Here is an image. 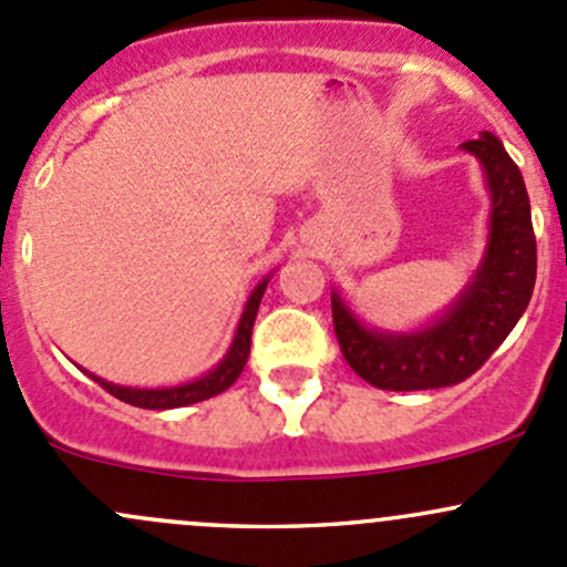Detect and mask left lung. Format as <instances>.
Segmentation results:
<instances>
[{"label":"left lung","instance_id":"1","mask_svg":"<svg viewBox=\"0 0 567 567\" xmlns=\"http://www.w3.org/2000/svg\"><path fill=\"white\" fill-rule=\"evenodd\" d=\"M484 171L488 193L486 247L467 285L443 312L408 331L369 326L342 290L331 288L333 331L359 378L385 391L456 385L499 344L527 309L535 288V234L522 171L494 133L462 143Z\"/></svg>","mask_w":567,"mask_h":567}]
</instances>
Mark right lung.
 <instances>
[{
	"instance_id": "add662e5",
	"label": "right lung",
	"mask_w": 567,
	"mask_h": 567,
	"mask_svg": "<svg viewBox=\"0 0 567 567\" xmlns=\"http://www.w3.org/2000/svg\"><path fill=\"white\" fill-rule=\"evenodd\" d=\"M274 271H268L264 279H258L252 290H249L247 301H244L241 318H238L234 339H230L228 350L225 355L214 363L208 372L200 374V378L187 380V383H176V385H157V389H141V385H118L111 383V380H103L100 374L89 372V369H81L86 372L94 383L103 385L105 391L113 393L122 402L133 404V408H143V410H174V408H187V404L204 402V399L217 396V393L228 391L230 385L236 383L238 374H241L244 363L249 359V339H252V326L255 318H258V307L260 299L266 293V285L271 282Z\"/></svg>"
}]
</instances>
